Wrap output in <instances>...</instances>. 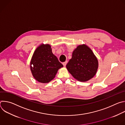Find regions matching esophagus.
I'll return each instance as SVG.
<instances>
[{"instance_id": "34e87169", "label": "esophagus", "mask_w": 125, "mask_h": 125, "mask_svg": "<svg viewBox=\"0 0 125 125\" xmlns=\"http://www.w3.org/2000/svg\"><path fill=\"white\" fill-rule=\"evenodd\" d=\"M67 61H65V62H63L62 64H63V66H64V67H65L66 65V64H67Z\"/></svg>"}]
</instances>
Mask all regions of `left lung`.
Returning a JSON list of instances; mask_svg holds the SVG:
<instances>
[{
	"label": "left lung",
	"instance_id": "obj_1",
	"mask_svg": "<svg viewBox=\"0 0 125 125\" xmlns=\"http://www.w3.org/2000/svg\"><path fill=\"white\" fill-rule=\"evenodd\" d=\"M98 60L92 50L85 44L78 45L66 65L69 72L77 80L86 82L96 74Z\"/></svg>",
	"mask_w": 125,
	"mask_h": 125
}]
</instances>
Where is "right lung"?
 <instances>
[{"mask_svg": "<svg viewBox=\"0 0 125 125\" xmlns=\"http://www.w3.org/2000/svg\"><path fill=\"white\" fill-rule=\"evenodd\" d=\"M63 65L53 54L50 45L41 44L35 50L30 62L33 78L41 83H47L55 77Z\"/></svg>", "mask_w": 125, "mask_h": 125, "instance_id": "add662e5", "label": "right lung"}]
</instances>
